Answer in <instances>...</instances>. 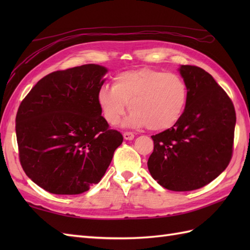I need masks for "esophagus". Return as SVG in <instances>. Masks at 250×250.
Returning <instances> with one entry per match:
<instances>
[{
    "label": "esophagus",
    "mask_w": 250,
    "mask_h": 250,
    "mask_svg": "<svg viewBox=\"0 0 250 250\" xmlns=\"http://www.w3.org/2000/svg\"><path fill=\"white\" fill-rule=\"evenodd\" d=\"M124 139L126 140V141H132L134 139V134L132 133V132H125Z\"/></svg>",
    "instance_id": "obj_1"
}]
</instances>
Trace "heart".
Wrapping results in <instances>:
<instances>
[{
	"label": "heart",
	"mask_w": 250,
	"mask_h": 250,
	"mask_svg": "<svg viewBox=\"0 0 250 250\" xmlns=\"http://www.w3.org/2000/svg\"><path fill=\"white\" fill-rule=\"evenodd\" d=\"M97 99L103 117L111 125L119 124L128 104L131 113L126 125H148L152 131H163L182 117L188 90L177 74L144 67L117 74L111 87L100 88Z\"/></svg>",
	"instance_id": "1"
}]
</instances>
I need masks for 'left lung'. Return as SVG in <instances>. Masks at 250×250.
Wrapping results in <instances>:
<instances>
[{
    "instance_id": "left-lung-1",
    "label": "left lung",
    "mask_w": 250,
    "mask_h": 250,
    "mask_svg": "<svg viewBox=\"0 0 250 250\" xmlns=\"http://www.w3.org/2000/svg\"><path fill=\"white\" fill-rule=\"evenodd\" d=\"M188 90L184 113L171 129L152 135L147 166L152 178L172 191L204 187L225 171L234 141L235 109L203 68L180 65Z\"/></svg>"
}]
</instances>
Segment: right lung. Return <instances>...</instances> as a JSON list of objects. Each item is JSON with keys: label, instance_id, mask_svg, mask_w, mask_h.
I'll list each match as a JSON object with an SVG mask.
<instances>
[{"label": "right lung", "instance_id": "right-lung-1", "mask_svg": "<svg viewBox=\"0 0 250 250\" xmlns=\"http://www.w3.org/2000/svg\"><path fill=\"white\" fill-rule=\"evenodd\" d=\"M107 68L84 64L43 77L21 102L16 135L24 173L55 194L98 184L124 137L108 129L98 104Z\"/></svg>", "mask_w": 250, "mask_h": 250}]
</instances>
